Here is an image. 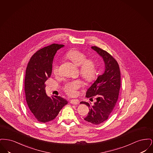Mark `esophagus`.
I'll return each mask as SVG.
<instances>
[{
    "label": "esophagus",
    "mask_w": 153,
    "mask_h": 153,
    "mask_svg": "<svg viewBox=\"0 0 153 153\" xmlns=\"http://www.w3.org/2000/svg\"><path fill=\"white\" fill-rule=\"evenodd\" d=\"M79 102V100L77 99H72L70 100V103H71L72 104H77Z\"/></svg>",
    "instance_id": "obj_1"
}]
</instances>
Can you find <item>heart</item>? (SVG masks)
Returning <instances> with one entry per match:
<instances>
[{"instance_id": "obj_1", "label": "heart", "mask_w": 153, "mask_h": 153, "mask_svg": "<svg viewBox=\"0 0 153 153\" xmlns=\"http://www.w3.org/2000/svg\"><path fill=\"white\" fill-rule=\"evenodd\" d=\"M66 58L70 59L74 64L80 66L81 76L87 82L95 80L97 74V67L93 58H87V55L82 51L72 49L65 54ZM52 72L54 74H58V65L54 64ZM84 86V82L81 79H76L67 81L63 86V91L66 95L74 96L77 95L78 91Z\"/></svg>"}]
</instances>
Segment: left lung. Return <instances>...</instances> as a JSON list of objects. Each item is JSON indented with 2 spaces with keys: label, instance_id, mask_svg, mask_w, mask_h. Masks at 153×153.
Returning <instances> with one entry per match:
<instances>
[{
  "label": "left lung",
  "instance_id": "1",
  "mask_svg": "<svg viewBox=\"0 0 153 153\" xmlns=\"http://www.w3.org/2000/svg\"><path fill=\"white\" fill-rule=\"evenodd\" d=\"M92 49L102 56L105 63V71L98 76L97 80L86 92L88 98H95L96 102H81L86 104L89 111L84 120L95 125L108 119L117 104L121 85L120 71L117 60L109 53L97 46Z\"/></svg>",
  "mask_w": 153,
  "mask_h": 153
}]
</instances>
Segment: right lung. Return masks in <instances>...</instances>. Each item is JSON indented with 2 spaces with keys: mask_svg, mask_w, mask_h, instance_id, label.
Returning a JSON list of instances; mask_svg holds the SVG:
<instances>
[{
  "mask_svg": "<svg viewBox=\"0 0 153 153\" xmlns=\"http://www.w3.org/2000/svg\"><path fill=\"white\" fill-rule=\"evenodd\" d=\"M63 45L53 44L36 51L30 59L25 78V92L30 114L37 121L54 119L68 102L62 97L48 96L45 82L51 76L53 60Z\"/></svg>",
  "mask_w": 153,
  "mask_h": 153,
  "instance_id": "right-lung-1",
  "label": "right lung"
}]
</instances>
